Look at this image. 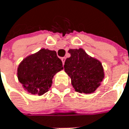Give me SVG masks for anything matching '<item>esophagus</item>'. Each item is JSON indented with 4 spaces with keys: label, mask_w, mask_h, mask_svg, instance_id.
Masks as SVG:
<instances>
[{
    "label": "esophagus",
    "mask_w": 129,
    "mask_h": 129,
    "mask_svg": "<svg viewBox=\"0 0 129 129\" xmlns=\"http://www.w3.org/2000/svg\"><path fill=\"white\" fill-rule=\"evenodd\" d=\"M61 59V61H62V63H63V64H64V61H65L66 58H65V57H62Z\"/></svg>",
    "instance_id": "34e87169"
}]
</instances>
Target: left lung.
Here are the masks:
<instances>
[{
	"label": "left lung",
	"mask_w": 129,
	"mask_h": 129,
	"mask_svg": "<svg viewBox=\"0 0 129 129\" xmlns=\"http://www.w3.org/2000/svg\"><path fill=\"white\" fill-rule=\"evenodd\" d=\"M71 57L65 60L64 71L70 76L75 90L79 93H93L101 85L105 73L102 63L82 49H70Z\"/></svg>",
	"instance_id": "8db88e82"
}]
</instances>
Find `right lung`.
<instances>
[{
	"label": "right lung",
	"instance_id": "1",
	"mask_svg": "<svg viewBox=\"0 0 129 129\" xmlns=\"http://www.w3.org/2000/svg\"><path fill=\"white\" fill-rule=\"evenodd\" d=\"M61 70L62 62L56 52L42 48L23 59L18 67L17 75L24 90L41 96L49 90L53 76Z\"/></svg>",
	"mask_w": 129,
	"mask_h": 129
}]
</instances>
